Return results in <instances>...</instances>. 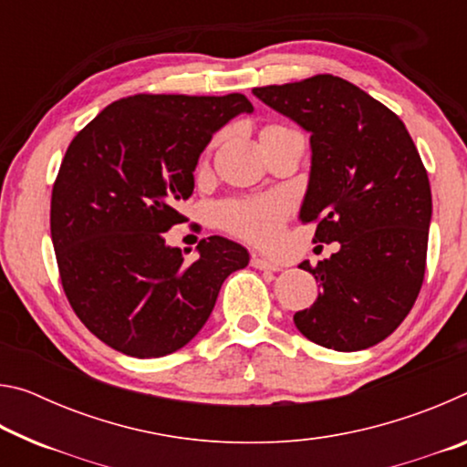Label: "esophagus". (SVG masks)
Wrapping results in <instances>:
<instances>
[{
    "label": "esophagus",
    "instance_id": "1",
    "mask_svg": "<svg viewBox=\"0 0 467 467\" xmlns=\"http://www.w3.org/2000/svg\"><path fill=\"white\" fill-rule=\"evenodd\" d=\"M251 265L257 267V270H264V272H280V265L278 264L267 262L265 257H259V255H253Z\"/></svg>",
    "mask_w": 467,
    "mask_h": 467
}]
</instances>
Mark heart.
<instances>
[{
  "instance_id": "obj_1",
  "label": "heart",
  "mask_w": 467,
  "mask_h": 467,
  "mask_svg": "<svg viewBox=\"0 0 467 467\" xmlns=\"http://www.w3.org/2000/svg\"><path fill=\"white\" fill-rule=\"evenodd\" d=\"M286 205L282 195L226 202L218 208V223L244 239L267 243L278 233L282 218L286 214Z\"/></svg>"
}]
</instances>
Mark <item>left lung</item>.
Segmentation results:
<instances>
[{"label":"left lung","mask_w":467,"mask_h":467,"mask_svg":"<svg viewBox=\"0 0 467 467\" xmlns=\"http://www.w3.org/2000/svg\"><path fill=\"white\" fill-rule=\"evenodd\" d=\"M267 107L311 133V172L300 223L339 251L311 272L319 296L295 313L311 342L357 352L393 334L416 303L432 216L431 183L406 125L337 76L253 88Z\"/></svg>","instance_id":"left-lung-1"}]
</instances>
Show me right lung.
<instances>
[{
	"label": "right lung",
	"mask_w": 467,
	"mask_h": 467,
	"mask_svg": "<svg viewBox=\"0 0 467 467\" xmlns=\"http://www.w3.org/2000/svg\"><path fill=\"white\" fill-rule=\"evenodd\" d=\"M243 94H136L102 109L63 158L51 239L66 296L100 342L136 358L179 350L208 321L223 282L249 264L243 244L208 236L193 264L164 234L185 223L203 148Z\"/></svg>",
	"instance_id": "obj_1"
}]
</instances>
